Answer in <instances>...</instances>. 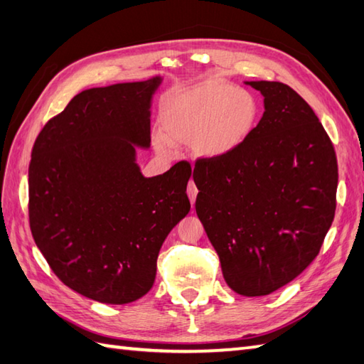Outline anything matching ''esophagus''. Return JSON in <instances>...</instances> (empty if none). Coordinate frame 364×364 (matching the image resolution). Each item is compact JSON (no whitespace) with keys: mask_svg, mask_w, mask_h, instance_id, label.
<instances>
[{"mask_svg":"<svg viewBox=\"0 0 364 364\" xmlns=\"http://www.w3.org/2000/svg\"><path fill=\"white\" fill-rule=\"evenodd\" d=\"M197 194H198V189H197V186H196V183L191 180L189 184H188V196H189V200H191V205H192V206H194V203H196Z\"/></svg>","mask_w":364,"mask_h":364,"instance_id":"34e87169","label":"esophagus"}]
</instances>
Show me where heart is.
Returning a JSON list of instances; mask_svg holds the SVG:
<instances>
[{"label":"heart","instance_id":"b5f03b06","mask_svg":"<svg viewBox=\"0 0 364 364\" xmlns=\"http://www.w3.org/2000/svg\"><path fill=\"white\" fill-rule=\"evenodd\" d=\"M258 103L249 90L222 80H206L166 97L159 112L161 154L191 145L200 158L215 159L235 151L253 133Z\"/></svg>","mask_w":364,"mask_h":364}]
</instances>
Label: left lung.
<instances>
[{
  "label": "left lung",
  "mask_w": 364,
  "mask_h": 364,
  "mask_svg": "<svg viewBox=\"0 0 364 364\" xmlns=\"http://www.w3.org/2000/svg\"><path fill=\"white\" fill-rule=\"evenodd\" d=\"M264 114L244 144L194 167L196 211L235 292L267 296L318 257L336 210L338 162L318 115L277 81H247Z\"/></svg>",
  "instance_id": "obj_1"
}]
</instances>
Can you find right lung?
<instances>
[{"label": "right lung", "mask_w": 364, "mask_h": 364, "mask_svg": "<svg viewBox=\"0 0 364 364\" xmlns=\"http://www.w3.org/2000/svg\"><path fill=\"white\" fill-rule=\"evenodd\" d=\"M162 78L94 87L38 133L29 164V227L58 278L84 297L125 305L156 277L162 242L191 203V164L145 178L151 97Z\"/></svg>", "instance_id": "add662e5"}]
</instances>
